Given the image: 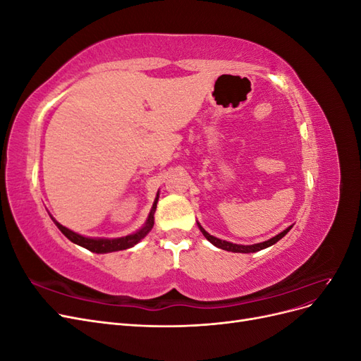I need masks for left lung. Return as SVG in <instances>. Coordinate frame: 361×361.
I'll list each match as a JSON object with an SVG mask.
<instances>
[{"label": "left lung", "instance_id": "1", "mask_svg": "<svg viewBox=\"0 0 361 361\" xmlns=\"http://www.w3.org/2000/svg\"><path fill=\"white\" fill-rule=\"evenodd\" d=\"M197 226H199V228H200V232L203 233V236H204L211 244H214L215 247L221 248V250L233 251V253H256V251L264 250V248H267V247H271L272 244H276L277 241H280V239H281L283 236H285V235L290 231V228H292V226H289V227L286 228V231H283L281 233L276 235L274 238L268 239V241H265V243H259V244H253V245H239V244H232V243H227V241H221V239H218V238H215V236L207 233L199 223H197Z\"/></svg>", "mask_w": 361, "mask_h": 361}]
</instances>
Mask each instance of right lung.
I'll return each instance as SVG.
<instances>
[{"mask_svg":"<svg viewBox=\"0 0 361 361\" xmlns=\"http://www.w3.org/2000/svg\"><path fill=\"white\" fill-rule=\"evenodd\" d=\"M158 197H159V195L157 194V199L154 202V206H152V211L147 216L146 224L141 227L140 231H137L135 233L128 235V236H122V238H113V239H110V238H87V236H82V235H78V233L69 231L68 227L61 226L56 220H54V223H56V226L60 228L61 233L66 236L69 241H72L73 244H78V245H81L87 250H90V251H93V253H111V251L126 250V248H130V247H134L135 244H138L141 239H143L152 231V227H154V214L157 211Z\"/></svg>","mask_w":361,"mask_h":361,"instance_id":"add662e5","label":"right lung"}]
</instances>
